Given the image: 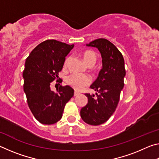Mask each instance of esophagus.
<instances>
[{"label": "esophagus", "mask_w": 159, "mask_h": 159, "mask_svg": "<svg viewBox=\"0 0 159 159\" xmlns=\"http://www.w3.org/2000/svg\"><path fill=\"white\" fill-rule=\"evenodd\" d=\"M79 93H78V92H76V91H75V92H74V96H78V95H79Z\"/></svg>", "instance_id": "esophagus-1"}]
</instances>
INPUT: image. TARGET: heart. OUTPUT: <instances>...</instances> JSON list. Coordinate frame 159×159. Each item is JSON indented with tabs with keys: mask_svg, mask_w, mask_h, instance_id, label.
<instances>
[{
	"mask_svg": "<svg viewBox=\"0 0 159 159\" xmlns=\"http://www.w3.org/2000/svg\"><path fill=\"white\" fill-rule=\"evenodd\" d=\"M83 60L88 65H93L95 64L98 56L97 54L93 50H85L82 54ZM70 58L67 57L64 61V65L66 66L67 64L69 61ZM67 84L69 85L74 89L76 90H81L83 88L88 85H90L91 83V79L89 76H86L84 74H73L67 77L66 79Z\"/></svg>",
	"mask_w": 159,
	"mask_h": 159,
	"instance_id": "obj_1",
	"label": "heart"
}]
</instances>
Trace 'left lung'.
<instances>
[{
  "label": "left lung",
  "instance_id": "obj_1",
  "mask_svg": "<svg viewBox=\"0 0 159 159\" xmlns=\"http://www.w3.org/2000/svg\"><path fill=\"white\" fill-rule=\"evenodd\" d=\"M95 47L101 53L102 69L90 88L95 95L86 93L88 104L80 110V116L86 123L98 125L105 123L114 114L124 86V59L118 48L105 39H98L86 44Z\"/></svg>",
  "mask_w": 159,
  "mask_h": 159
}]
</instances>
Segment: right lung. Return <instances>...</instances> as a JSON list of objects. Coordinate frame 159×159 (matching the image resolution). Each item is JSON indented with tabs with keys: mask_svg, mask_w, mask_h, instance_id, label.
<instances>
[{
	"mask_svg": "<svg viewBox=\"0 0 159 159\" xmlns=\"http://www.w3.org/2000/svg\"><path fill=\"white\" fill-rule=\"evenodd\" d=\"M74 46L47 40L38 45L26 58L22 74L24 91L29 109L42 124L51 125L60 120L66 104L74 96V90L69 85H60L56 93L50 86L59 77L66 56Z\"/></svg>",
	"mask_w": 159,
	"mask_h": 159,
	"instance_id": "1",
	"label": "right lung"
}]
</instances>
